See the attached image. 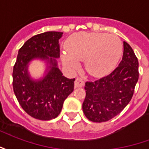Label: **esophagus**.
Instances as JSON below:
<instances>
[{"mask_svg":"<svg viewBox=\"0 0 149 149\" xmlns=\"http://www.w3.org/2000/svg\"><path fill=\"white\" fill-rule=\"evenodd\" d=\"M84 82L81 80V78H77L74 82L75 88L83 87V86H84Z\"/></svg>","mask_w":149,"mask_h":149,"instance_id":"obj_1","label":"esophagus"}]
</instances>
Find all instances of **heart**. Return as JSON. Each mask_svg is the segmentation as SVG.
Returning <instances> with one entry per match:
<instances>
[{
	"instance_id": "heart-1",
	"label": "heart",
	"mask_w": 149,
	"mask_h": 149,
	"mask_svg": "<svg viewBox=\"0 0 149 149\" xmlns=\"http://www.w3.org/2000/svg\"><path fill=\"white\" fill-rule=\"evenodd\" d=\"M66 49L68 52L62 53L61 60L68 69H77L79 61H84L88 72L100 77L115 66L121 52V43L115 35L81 33L67 40Z\"/></svg>"
}]
</instances>
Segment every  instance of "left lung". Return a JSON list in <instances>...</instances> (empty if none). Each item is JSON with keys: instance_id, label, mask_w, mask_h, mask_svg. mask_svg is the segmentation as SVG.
Listing matches in <instances>:
<instances>
[{"instance_id": "8db88e82", "label": "left lung", "mask_w": 149, "mask_h": 149, "mask_svg": "<svg viewBox=\"0 0 149 149\" xmlns=\"http://www.w3.org/2000/svg\"><path fill=\"white\" fill-rule=\"evenodd\" d=\"M139 63L131 46L124 41L120 63L106 77L85 83L82 104L84 115L93 122H105L118 115L130 102L139 78Z\"/></svg>"}]
</instances>
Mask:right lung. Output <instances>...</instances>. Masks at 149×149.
<instances>
[{"mask_svg":"<svg viewBox=\"0 0 149 149\" xmlns=\"http://www.w3.org/2000/svg\"><path fill=\"white\" fill-rule=\"evenodd\" d=\"M62 34L46 32L35 35L18 51L13 72V91L21 108L35 119L56 118L74 89L75 78L64 77L57 65ZM34 59L43 60L47 65L45 75L40 79H33L28 72V65Z\"/></svg>","mask_w":149,"mask_h":149,"instance_id":"obj_1","label":"right lung"}]
</instances>
